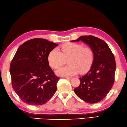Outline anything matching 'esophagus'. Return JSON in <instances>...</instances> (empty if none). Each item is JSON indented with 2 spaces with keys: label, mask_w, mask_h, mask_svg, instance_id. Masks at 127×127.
<instances>
[{
  "label": "esophagus",
  "mask_w": 127,
  "mask_h": 127,
  "mask_svg": "<svg viewBox=\"0 0 127 127\" xmlns=\"http://www.w3.org/2000/svg\"><path fill=\"white\" fill-rule=\"evenodd\" d=\"M64 78H66V79H72V77H64Z\"/></svg>",
  "instance_id": "obj_1"
}]
</instances>
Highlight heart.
<instances>
[{
	"instance_id": "b5f03b06",
	"label": "heart",
	"mask_w": 127,
	"mask_h": 127,
	"mask_svg": "<svg viewBox=\"0 0 127 127\" xmlns=\"http://www.w3.org/2000/svg\"><path fill=\"white\" fill-rule=\"evenodd\" d=\"M94 58V52L91 48L74 43L64 44L61 47V52L55 48L48 56L50 66L56 69L63 65L68 59V65L56 71L58 75L62 77L74 75L79 71L81 73L86 72L93 64Z\"/></svg>"
}]
</instances>
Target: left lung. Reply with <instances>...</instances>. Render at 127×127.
<instances>
[{
    "label": "left lung",
    "mask_w": 127,
    "mask_h": 127,
    "mask_svg": "<svg viewBox=\"0 0 127 127\" xmlns=\"http://www.w3.org/2000/svg\"><path fill=\"white\" fill-rule=\"evenodd\" d=\"M88 44L94 58L91 69L80 77L79 87L74 89L78 97L88 103H96L105 97L113 86L116 63L111 50L104 41L92 35L81 36L77 40Z\"/></svg>",
    "instance_id": "left-lung-1"
}]
</instances>
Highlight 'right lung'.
<instances>
[{"label":"right lung","instance_id":"obj_1","mask_svg":"<svg viewBox=\"0 0 127 127\" xmlns=\"http://www.w3.org/2000/svg\"><path fill=\"white\" fill-rule=\"evenodd\" d=\"M57 44L34 38L18 48L10 65L13 88L28 104L40 105L51 98L59 78L49 66L48 56Z\"/></svg>","mask_w":127,"mask_h":127}]
</instances>
